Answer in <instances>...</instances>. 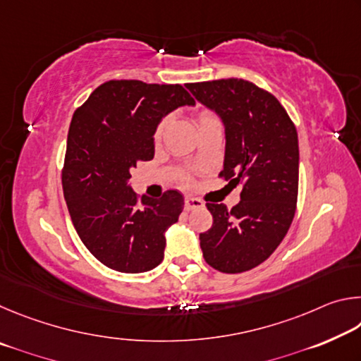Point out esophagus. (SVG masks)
<instances>
[{
  "instance_id": "esophagus-1",
  "label": "esophagus",
  "mask_w": 361,
  "mask_h": 361,
  "mask_svg": "<svg viewBox=\"0 0 361 361\" xmlns=\"http://www.w3.org/2000/svg\"><path fill=\"white\" fill-rule=\"evenodd\" d=\"M185 209H186V210L204 209V202H202V200L194 199V197H186V199H185Z\"/></svg>"
}]
</instances>
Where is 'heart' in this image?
Here are the masks:
<instances>
[{
  "instance_id": "b5f03b06",
  "label": "heart",
  "mask_w": 361,
  "mask_h": 361,
  "mask_svg": "<svg viewBox=\"0 0 361 361\" xmlns=\"http://www.w3.org/2000/svg\"><path fill=\"white\" fill-rule=\"evenodd\" d=\"M210 119H216V118H215V116H213L212 113H209V111H202V113H200V116H199V121H200V122L210 121ZM164 126H166V121L159 124L157 130H156V137H161V133H162V130H164Z\"/></svg>"
}]
</instances>
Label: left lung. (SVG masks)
Segmentation results:
<instances>
[{"instance_id": "1", "label": "left lung", "mask_w": 361, "mask_h": 361, "mask_svg": "<svg viewBox=\"0 0 361 361\" xmlns=\"http://www.w3.org/2000/svg\"><path fill=\"white\" fill-rule=\"evenodd\" d=\"M194 99L216 113L224 126L223 172L242 185L240 202L207 204L213 226L199 235L209 264L239 274L271 256L290 229L296 210L298 133L272 94L245 79L186 84Z\"/></svg>"}]
</instances>
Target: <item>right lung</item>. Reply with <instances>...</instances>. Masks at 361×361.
I'll list each match as a JSON object with an SVG mask.
<instances>
[{
    "instance_id": "right-lung-1",
    "label": "right lung",
    "mask_w": 361,
    "mask_h": 361,
    "mask_svg": "<svg viewBox=\"0 0 361 361\" xmlns=\"http://www.w3.org/2000/svg\"><path fill=\"white\" fill-rule=\"evenodd\" d=\"M195 102L180 84L108 81L73 114L63 195L79 239L97 259L118 272L140 274L159 266L166 231L178 221L185 197L137 199L130 170L154 157V133L169 113Z\"/></svg>"
}]
</instances>
